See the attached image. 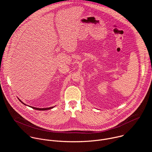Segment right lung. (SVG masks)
I'll return each mask as SVG.
<instances>
[{
    "label": "right lung",
    "mask_w": 152,
    "mask_h": 152,
    "mask_svg": "<svg viewBox=\"0 0 152 152\" xmlns=\"http://www.w3.org/2000/svg\"><path fill=\"white\" fill-rule=\"evenodd\" d=\"M18 99L19 100V101H20V102H21V103H22L23 104H24L25 105H26L25 103H24L23 102H21L20 99H19L18 98ZM27 106H28V105H27ZM29 107H31L33 108V109H34V110H39V111H46V110H49L52 109V108H53V107H54L55 106H52V107H46V108H39V107H33V106H29Z\"/></svg>",
    "instance_id": "right-lung-1"
}]
</instances>
